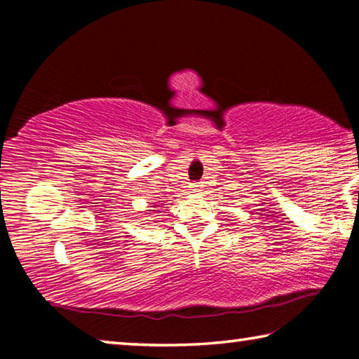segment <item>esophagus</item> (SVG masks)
<instances>
[{"instance_id":"1","label":"esophagus","mask_w":359,"mask_h":359,"mask_svg":"<svg viewBox=\"0 0 359 359\" xmlns=\"http://www.w3.org/2000/svg\"><path fill=\"white\" fill-rule=\"evenodd\" d=\"M191 191L193 193H199V191H201V185H199V184H191Z\"/></svg>"}]
</instances>
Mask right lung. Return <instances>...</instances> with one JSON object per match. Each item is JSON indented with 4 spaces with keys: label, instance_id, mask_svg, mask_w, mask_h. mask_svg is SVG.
Masks as SVG:
<instances>
[{
    "label": "right lung",
    "instance_id": "1",
    "mask_svg": "<svg viewBox=\"0 0 359 359\" xmlns=\"http://www.w3.org/2000/svg\"><path fill=\"white\" fill-rule=\"evenodd\" d=\"M154 208H160V205H156V204H155V205H154ZM150 212H151V210H149V212H147V214H150Z\"/></svg>",
    "mask_w": 359,
    "mask_h": 359
}]
</instances>
